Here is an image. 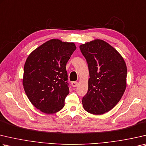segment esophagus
<instances>
[{
  "instance_id": "34e87169",
  "label": "esophagus",
  "mask_w": 146,
  "mask_h": 146,
  "mask_svg": "<svg viewBox=\"0 0 146 146\" xmlns=\"http://www.w3.org/2000/svg\"><path fill=\"white\" fill-rule=\"evenodd\" d=\"M77 85H78V82H76L75 81L71 82V86H72L73 87H76L77 86Z\"/></svg>"
}]
</instances>
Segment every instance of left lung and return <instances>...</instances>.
Wrapping results in <instances>:
<instances>
[{
	"label": "left lung",
	"mask_w": 146,
	"mask_h": 146,
	"mask_svg": "<svg viewBox=\"0 0 146 146\" xmlns=\"http://www.w3.org/2000/svg\"><path fill=\"white\" fill-rule=\"evenodd\" d=\"M88 64V91L82 98L87 112L102 115L110 111L121 99L126 87L127 68L114 48L102 39L80 46Z\"/></svg>",
	"instance_id": "8db88e82"
}]
</instances>
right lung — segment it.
I'll list each match as a JSON object with an SVG mask.
<instances>
[{"label": "right lung", "mask_w": 146, "mask_h": 146, "mask_svg": "<svg viewBox=\"0 0 146 146\" xmlns=\"http://www.w3.org/2000/svg\"><path fill=\"white\" fill-rule=\"evenodd\" d=\"M75 43L52 39L29 55L24 65L23 86L32 104L51 114L64 106L70 92L66 66L76 50Z\"/></svg>", "instance_id": "add662e5"}]
</instances>
